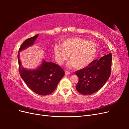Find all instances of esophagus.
Here are the masks:
<instances>
[{
  "label": "esophagus",
  "instance_id": "1",
  "mask_svg": "<svg viewBox=\"0 0 129 129\" xmlns=\"http://www.w3.org/2000/svg\"><path fill=\"white\" fill-rule=\"evenodd\" d=\"M70 74H71V73H70L69 72L67 71H65V74H66V75H69Z\"/></svg>",
  "mask_w": 129,
  "mask_h": 129
}]
</instances>
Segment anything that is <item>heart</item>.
Listing matches in <instances>:
<instances>
[{
  "label": "heart",
  "instance_id": "heart-1",
  "mask_svg": "<svg viewBox=\"0 0 129 129\" xmlns=\"http://www.w3.org/2000/svg\"><path fill=\"white\" fill-rule=\"evenodd\" d=\"M97 50L95 42L79 37L67 39L62 41L61 46H54V55L58 64H63L70 55L71 61L67 66L77 69L88 67L94 60Z\"/></svg>",
  "mask_w": 129,
  "mask_h": 129
}]
</instances>
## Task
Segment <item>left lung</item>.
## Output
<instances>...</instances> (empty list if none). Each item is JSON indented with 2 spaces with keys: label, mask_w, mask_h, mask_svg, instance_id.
<instances>
[{
  "label": "left lung",
  "mask_w": 129,
  "mask_h": 129,
  "mask_svg": "<svg viewBox=\"0 0 129 129\" xmlns=\"http://www.w3.org/2000/svg\"><path fill=\"white\" fill-rule=\"evenodd\" d=\"M111 62V53L105 54L99 60H93L88 67L76 71L75 74L79 77L76 85L77 91L87 95L99 90L110 76Z\"/></svg>",
  "instance_id": "1"
}]
</instances>
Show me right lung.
I'll return each instance as SVG.
<instances>
[{
	"label": "right lung",
	"instance_id": "1",
	"mask_svg": "<svg viewBox=\"0 0 129 129\" xmlns=\"http://www.w3.org/2000/svg\"><path fill=\"white\" fill-rule=\"evenodd\" d=\"M39 34L26 39L21 45L18 54L19 71L20 75L28 87L39 95L46 96L55 90L64 72L59 66L43 60L40 66L35 69H26L21 66L19 52L33 45Z\"/></svg>",
	"mask_w": 129,
	"mask_h": 129
}]
</instances>
